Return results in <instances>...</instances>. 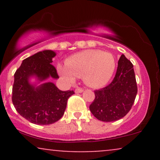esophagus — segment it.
Instances as JSON below:
<instances>
[{
  "instance_id": "esophagus-1",
  "label": "esophagus",
  "mask_w": 160,
  "mask_h": 160,
  "mask_svg": "<svg viewBox=\"0 0 160 160\" xmlns=\"http://www.w3.org/2000/svg\"><path fill=\"white\" fill-rule=\"evenodd\" d=\"M82 91H83V89H82V88L80 87H77L76 89H75V92L76 93H80L82 92Z\"/></svg>"
}]
</instances>
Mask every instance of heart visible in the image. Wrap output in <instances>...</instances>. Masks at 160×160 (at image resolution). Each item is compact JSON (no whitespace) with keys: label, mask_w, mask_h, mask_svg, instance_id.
<instances>
[{"label":"heart","mask_w":160,"mask_h":160,"mask_svg":"<svg viewBox=\"0 0 160 160\" xmlns=\"http://www.w3.org/2000/svg\"><path fill=\"white\" fill-rule=\"evenodd\" d=\"M115 59L110 52L97 49H88L70 56L65 65H58V73L73 82L75 77L81 78L86 85L102 87L108 83L115 70Z\"/></svg>","instance_id":"obj_1"}]
</instances>
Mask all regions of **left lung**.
Masks as SVG:
<instances>
[{"instance_id": "obj_1", "label": "left lung", "mask_w": 160, "mask_h": 160, "mask_svg": "<svg viewBox=\"0 0 160 160\" xmlns=\"http://www.w3.org/2000/svg\"><path fill=\"white\" fill-rule=\"evenodd\" d=\"M94 92L95 97L89 110L98 120L113 122L129 112L136 97L138 87L133 65L124 55L119 59L112 82Z\"/></svg>"}]
</instances>
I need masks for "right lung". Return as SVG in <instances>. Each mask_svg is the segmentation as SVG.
Instances as JSON below:
<instances>
[{"mask_svg":"<svg viewBox=\"0 0 160 160\" xmlns=\"http://www.w3.org/2000/svg\"><path fill=\"white\" fill-rule=\"evenodd\" d=\"M56 52L52 50L39 52L23 60L14 74L12 102L16 111L29 122L37 125H49L62 118L68 99L74 94L73 90L62 91L52 82H46L38 87L31 85L30 77L40 81L49 77L58 78L52 64Z\"/></svg>","mask_w":160,"mask_h":160,"instance_id":"right-lung-1","label":"right lung"}]
</instances>
